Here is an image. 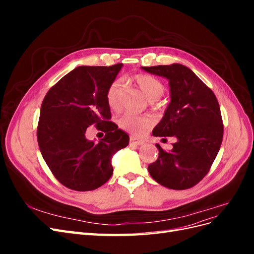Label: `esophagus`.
I'll use <instances>...</instances> for the list:
<instances>
[{"instance_id": "34e87169", "label": "esophagus", "mask_w": 254, "mask_h": 254, "mask_svg": "<svg viewBox=\"0 0 254 254\" xmlns=\"http://www.w3.org/2000/svg\"><path fill=\"white\" fill-rule=\"evenodd\" d=\"M143 144H144L143 141L135 140L134 137H130V145H131V146H140V145H143Z\"/></svg>"}]
</instances>
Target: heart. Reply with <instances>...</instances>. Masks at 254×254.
I'll return each mask as SVG.
<instances>
[{"instance_id": "1", "label": "heart", "mask_w": 254, "mask_h": 254, "mask_svg": "<svg viewBox=\"0 0 254 254\" xmlns=\"http://www.w3.org/2000/svg\"><path fill=\"white\" fill-rule=\"evenodd\" d=\"M132 80L149 101H156L163 95L165 91L162 81L149 74H134L132 76ZM123 91H124V82L122 79L114 80L107 90V103L112 110L118 111L121 109ZM152 123V119L148 115H140L130 112L124 113L119 119L120 127L133 136L143 135L151 127Z\"/></svg>"}]
</instances>
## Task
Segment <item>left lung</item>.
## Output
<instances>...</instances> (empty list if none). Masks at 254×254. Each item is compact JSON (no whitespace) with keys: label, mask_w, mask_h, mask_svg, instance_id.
<instances>
[{"label":"left lung","mask_w":254,"mask_h":254,"mask_svg":"<svg viewBox=\"0 0 254 254\" xmlns=\"http://www.w3.org/2000/svg\"><path fill=\"white\" fill-rule=\"evenodd\" d=\"M170 80L171 103L153 129L155 136H175L172 150L159 144V157L148 165L161 186L187 190L200 182L216 158L224 135L219 104L213 91L189 67L179 64L142 66Z\"/></svg>","instance_id":"obj_1"}]
</instances>
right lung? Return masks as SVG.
<instances>
[{"instance_id": "obj_1", "label": "right lung", "mask_w": 254, "mask_h": 254, "mask_svg": "<svg viewBox=\"0 0 254 254\" xmlns=\"http://www.w3.org/2000/svg\"><path fill=\"white\" fill-rule=\"evenodd\" d=\"M122 66L76 67L43 99L38 145L52 174L67 189L87 191L102 187L112 176V156L129 144V135L110 121L106 98ZM92 125L105 132L98 143L85 137Z\"/></svg>"}]
</instances>
